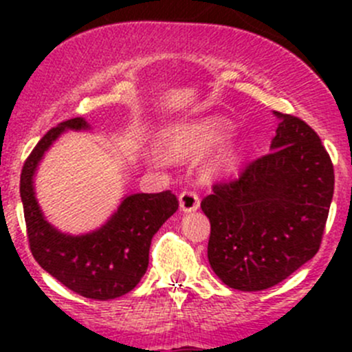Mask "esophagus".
I'll return each mask as SVG.
<instances>
[{
    "instance_id": "obj_1",
    "label": "esophagus",
    "mask_w": 352,
    "mask_h": 352,
    "mask_svg": "<svg viewBox=\"0 0 352 352\" xmlns=\"http://www.w3.org/2000/svg\"><path fill=\"white\" fill-rule=\"evenodd\" d=\"M179 202H180V209H182V211L192 212L199 208V202H201V201H199L197 192L186 189V190H182V192H180Z\"/></svg>"
}]
</instances>
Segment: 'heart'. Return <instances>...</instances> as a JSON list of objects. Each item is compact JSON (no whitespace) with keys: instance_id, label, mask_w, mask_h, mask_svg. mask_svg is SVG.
I'll return each mask as SVG.
<instances>
[{"instance_id":"b5f03b06","label":"heart","mask_w":352,"mask_h":352,"mask_svg":"<svg viewBox=\"0 0 352 352\" xmlns=\"http://www.w3.org/2000/svg\"><path fill=\"white\" fill-rule=\"evenodd\" d=\"M228 131V124L221 119H206L202 122L186 124L170 134L168 146L175 153L194 155L204 151L218 143ZM228 153L219 158V162L228 160Z\"/></svg>"}]
</instances>
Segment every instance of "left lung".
Instances as JSON below:
<instances>
[{"label":"left lung","mask_w":352,"mask_h":352,"mask_svg":"<svg viewBox=\"0 0 352 352\" xmlns=\"http://www.w3.org/2000/svg\"><path fill=\"white\" fill-rule=\"evenodd\" d=\"M271 151L212 186L201 208L211 223L208 258L226 286L262 291L318 252L333 196V165L305 120L274 112Z\"/></svg>","instance_id":"8db88e82"}]
</instances>
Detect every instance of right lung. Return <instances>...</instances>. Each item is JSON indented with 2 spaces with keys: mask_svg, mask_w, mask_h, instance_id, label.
Returning <instances> with one entry per match:
<instances>
[{
  "mask_svg": "<svg viewBox=\"0 0 352 352\" xmlns=\"http://www.w3.org/2000/svg\"><path fill=\"white\" fill-rule=\"evenodd\" d=\"M83 117L52 127L25 160L20 175V197L32 255L44 271L74 293L91 300H113L129 293L144 276L151 239L179 209L170 190L131 194L124 197L102 228L85 235H66L45 221L34 192L38 162L66 129H88Z\"/></svg>",
  "mask_w": 352,
  "mask_h": 352,
  "instance_id": "right-lung-1",
  "label": "right lung"
}]
</instances>
